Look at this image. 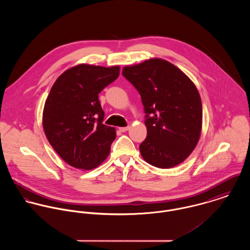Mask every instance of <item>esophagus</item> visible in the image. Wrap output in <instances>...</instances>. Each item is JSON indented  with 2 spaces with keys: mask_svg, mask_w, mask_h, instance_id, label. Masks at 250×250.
<instances>
[{
  "mask_svg": "<svg viewBox=\"0 0 250 250\" xmlns=\"http://www.w3.org/2000/svg\"><path fill=\"white\" fill-rule=\"evenodd\" d=\"M129 129H130L129 126H127V127H120V128H119V131H120V132H126V131H128Z\"/></svg>",
  "mask_w": 250,
  "mask_h": 250,
  "instance_id": "esophagus-1",
  "label": "esophagus"
}]
</instances>
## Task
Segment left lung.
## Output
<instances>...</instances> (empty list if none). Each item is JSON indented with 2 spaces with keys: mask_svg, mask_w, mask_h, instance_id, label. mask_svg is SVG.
Listing matches in <instances>:
<instances>
[{
  "mask_svg": "<svg viewBox=\"0 0 250 250\" xmlns=\"http://www.w3.org/2000/svg\"><path fill=\"white\" fill-rule=\"evenodd\" d=\"M122 75L142 97L147 128V137L140 145L144 161L159 168L178 166L200 138L202 103L196 86L162 59L125 66Z\"/></svg>",
  "mask_w": 250,
  "mask_h": 250,
  "instance_id": "8db88e82",
  "label": "left lung"
}]
</instances>
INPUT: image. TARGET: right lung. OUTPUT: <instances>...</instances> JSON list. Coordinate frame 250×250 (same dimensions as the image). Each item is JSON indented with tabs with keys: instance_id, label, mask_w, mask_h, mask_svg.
<instances>
[{
	"instance_id": "right-lung-1",
	"label": "right lung",
	"mask_w": 250,
	"mask_h": 250,
	"mask_svg": "<svg viewBox=\"0 0 250 250\" xmlns=\"http://www.w3.org/2000/svg\"><path fill=\"white\" fill-rule=\"evenodd\" d=\"M119 66L79 64L53 84L43 109L48 142L73 167L89 170L107 159L115 129L103 124L98 94L119 76Z\"/></svg>"
}]
</instances>
